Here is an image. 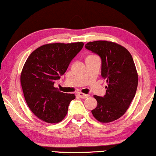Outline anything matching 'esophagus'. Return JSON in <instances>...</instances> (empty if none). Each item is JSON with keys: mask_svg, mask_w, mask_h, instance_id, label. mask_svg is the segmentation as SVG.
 <instances>
[{"mask_svg": "<svg viewBox=\"0 0 156 156\" xmlns=\"http://www.w3.org/2000/svg\"><path fill=\"white\" fill-rule=\"evenodd\" d=\"M78 95L79 96V97L82 98H86L89 97V95H88V94H83V93H81V92L78 93Z\"/></svg>", "mask_w": 156, "mask_h": 156, "instance_id": "1", "label": "esophagus"}]
</instances>
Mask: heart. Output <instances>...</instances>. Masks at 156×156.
I'll list each match as a JSON object with an SVG mask.
<instances>
[{
  "instance_id": "1",
  "label": "heart",
  "mask_w": 156,
  "mask_h": 156,
  "mask_svg": "<svg viewBox=\"0 0 156 156\" xmlns=\"http://www.w3.org/2000/svg\"><path fill=\"white\" fill-rule=\"evenodd\" d=\"M90 56H92V55H90Z\"/></svg>"
}]
</instances>
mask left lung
I'll use <instances>...</instances> for the list:
<instances>
[{
	"mask_svg": "<svg viewBox=\"0 0 156 156\" xmlns=\"http://www.w3.org/2000/svg\"><path fill=\"white\" fill-rule=\"evenodd\" d=\"M86 49L101 58V76L107 86L104 96L94 95L97 106L91 112L101 123L115 121L124 115L135 97L138 74L133 58L125 47L105 40L89 42Z\"/></svg>",
	"mask_w": 156,
	"mask_h": 156,
	"instance_id": "1",
	"label": "left lung"
}]
</instances>
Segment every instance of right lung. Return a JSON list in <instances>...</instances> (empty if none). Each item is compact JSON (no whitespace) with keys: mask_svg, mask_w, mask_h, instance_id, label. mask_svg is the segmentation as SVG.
<instances>
[{"mask_svg":"<svg viewBox=\"0 0 156 156\" xmlns=\"http://www.w3.org/2000/svg\"><path fill=\"white\" fill-rule=\"evenodd\" d=\"M83 42L50 43L31 53L21 70L20 81L27 105L33 114L47 123H58L68 113L73 94L60 92L54 87L63 75Z\"/></svg>","mask_w":156,"mask_h":156,"instance_id":"right-lung-1","label":"right lung"}]
</instances>
